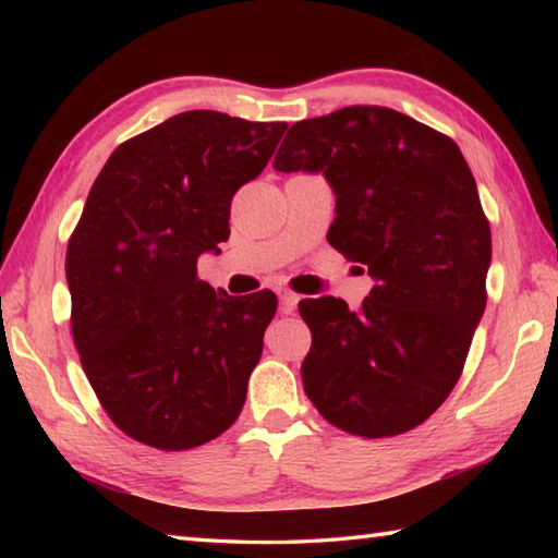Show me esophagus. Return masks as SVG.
Returning a JSON list of instances; mask_svg holds the SVG:
<instances>
[{"label":"esophagus","mask_w":558,"mask_h":558,"mask_svg":"<svg viewBox=\"0 0 558 558\" xmlns=\"http://www.w3.org/2000/svg\"><path fill=\"white\" fill-rule=\"evenodd\" d=\"M298 300H300V298L295 295V292L282 290V292H280V313H282V315H290L292 310L298 307Z\"/></svg>","instance_id":"obj_1"}]
</instances>
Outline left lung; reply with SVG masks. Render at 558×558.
Segmentation results:
<instances>
[{"mask_svg":"<svg viewBox=\"0 0 558 558\" xmlns=\"http://www.w3.org/2000/svg\"><path fill=\"white\" fill-rule=\"evenodd\" d=\"M278 172H323L337 194L327 241L376 280L359 310L302 300L313 332L302 362L307 399L332 426L389 438L448 399L487 305L489 221L460 147L381 106L300 120Z\"/></svg>","mask_w":558,"mask_h":558,"instance_id":"8db88e82","label":"left lung"}]
</instances>
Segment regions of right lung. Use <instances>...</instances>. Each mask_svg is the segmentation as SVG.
Instances as JSON below:
<instances>
[{"instance_id": "obj_1", "label": "right lung", "mask_w": 558, "mask_h": 558, "mask_svg": "<svg viewBox=\"0 0 558 558\" xmlns=\"http://www.w3.org/2000/svg\"><path fill=\"white\" fill-rule=\"evenodd\" d=\"M286 122L189 110L108 157L65 251L71 329L102 411L132 440L189 450L245 403L276 292H216L196 260L229 239L231 199Z\"/></svg>"}]
</instances>
